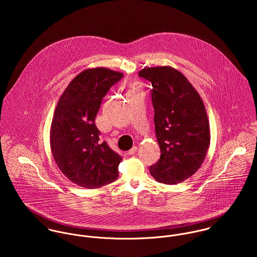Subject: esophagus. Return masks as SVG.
<instances>
[{
  "label": "esophagus",
  "mask_w": 257,
  "mask_h": 257,
  "mask_svg": "<svg viewBox=\"0 0 257 257\" xmlns=\"http://www.w3.org/2000/svg\"><path fill=\"white\" fill-rule=\"evenodd\" d=\"M137 151H138V147H134L132 149H130V150L127 151V154H128V155H134Z\"/></svg>",
  "instance_id": "34e87169"
}]
</instances>
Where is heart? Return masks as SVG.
Here are the masks:
<instances>
[{
	"instance_id": "1",
	"label": "heart",
	"mask_w": 257,
	"mask_h": 257,
	"mask_svg": "<svg viewBox=\"0 0 257 257\" xmlns=\"http://www.w3.org/2000/svg\"><path fill=\"white\" fill-rule=\"evenodd\" d=\"M135 90H136L135 86H130V88H128V92H130V93H133V92H135Z\"/></svg>"
}]
</instances>
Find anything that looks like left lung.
Wrapping results in <instances>:
<instances>
[{
  "mask_svg": "<svg viewBox=\"0 0 257 257\" xmlns=\"http://www.w3.org/2000/svg\"><path fill=\"white\" fill-rule=\"evenodd\" d=\"M139 76L151 82V99L160 159L149 167L159 183H181L194 175L210 147V123L197 90L171 66L144 68Z\"/></svg>",
  "mask_w": 257,
  "mask_h": 257,
  "instance_id": "1",
  "label": "left lung"
}]
</instances>
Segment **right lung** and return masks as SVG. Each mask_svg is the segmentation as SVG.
<instances>
[{
  "instance_id": "add662e5",
  "label": "right lung",
  "mask_w": 257,
  "mask_h": 257,
  "mask_svg": "<svg viewBox=\"0 0 257 257\" xmlns=\"http://www.w3.org/2000/svg\"><path fill=\"white\" fill-rule=\"evenodd\" d=\"M123 74L105 67L78 74L59 98L50 126V148L60 171L74 184L96 189L118 177L121 157L99 143L95 118L103 98Z\"/></svg>"
}]
</instances>
